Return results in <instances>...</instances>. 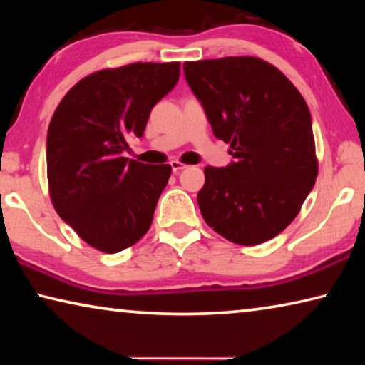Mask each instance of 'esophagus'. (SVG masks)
Listing matches in <instances>:
<instances>
[{
  "instance_id": "esophagus-1",
  "label": "esophagus",
  "mask_w": 365,
  "mask_h": 365,
  "mask_svg": "<svg viewBox=\"0 0 365 365\" xmlns=\"http://www.w3.org/2000/svg\"><path fill=\"white\" fill-rule=\"evenodd\" d=\"M170 168H172V170H174L175 174H177V172H180V170H183V169H187L188 165H187V164H183V163H180V160H172V163H170Z\"/></svg>"
}]
</instances>
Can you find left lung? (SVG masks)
<instances>
[{"label": "left lung", "mask_w": 365, "mask_h": 365, "mask_svg": "<svg viewBox=\"0 0 365 365\" xmlns=\"http://www.w3.org/2000/svg\"><path fill=\"white\" fill-rule=\"evenodd\" d=\"M183 71L235 158L227 168H205L202 217L232 243L272 240L298 215L319 174L304 98L285 73L255 56L190 61Z\"/></svg>", "instance_id": "1"}]
</instances>
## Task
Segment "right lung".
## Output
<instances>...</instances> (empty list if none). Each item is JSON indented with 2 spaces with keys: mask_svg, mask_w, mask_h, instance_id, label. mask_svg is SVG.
<instances>
[{
  "mask_svg": "<svg viewBox=\"0 0 365 365\" xmlns=\"http://www.w3.org/2000/svg\"><path fill=\"white\" fill-rule=\"evenodd\" d=\"M180 63H133L83 77L58 104L48 127L49 197L85 243L114 255L150 230L169 164L122 156L141 137L154 104L174 88Z\"/></svg>",
  "mask_w": 365,
  "mask_h": 365,
  "instance_id": "1",
  "label": "right lung"
}]
</instances>
